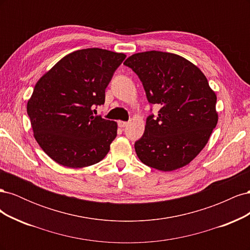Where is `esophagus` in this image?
Returning <instances> with one entry per match:
<instances>
[{
  "label": "esophagus",
  "mask_w": 250,
  "mask_h": 250,
  "mask_svg": "<svg viewBox=\"0 0 250 250\" xmlns=\"http://www.w3.org/2000/svg\"><path fill=\"white\" fill-rule=\"evenodd\" d=\"M127 122H124V121H119L118 122V125H119V127H121V128H124V127H126L127 126Z\"/></svg>",
  "instance_id": "obj_1"
}]
</instances>
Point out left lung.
<instances>
[{
  "instance_id": "1",
  "label": "left lung",
  "mask_w": 250,
  "mask_h": 250,
  "mask_svg": "<svg viewBox=\"0 0 250 250\" xmlns=\"http://www.w3.org/2000/svg\"><path fill=\"white\" fill-rule=\"evenodd\" d=\"M124 64L138 75L150 104L161 106L146 120L134 143L140 161L151 168L173 171L188 165L207 145L218 122L216 94L204 74L173 53H137Z\"/></svg>"
}]
</instances>
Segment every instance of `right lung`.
I'll return each instance as SVG.
<instances>
[{"instance_id": "1", "label": "right lung", "mask_w": 250, "mask_h": 250, "mask_svg": "<svg viewBox=\"0 0 250 250\" xmlns=\"http://www.w3.org/2000/svg\"><path fill=\"white\" fill-rule=\"evenodd\" d=\"M125 54L99 48L64 56L37 81L27 104L34 138L53 161L83 168L102 161L117 123L94 116Z\"/></svg>"}]
</instances>
